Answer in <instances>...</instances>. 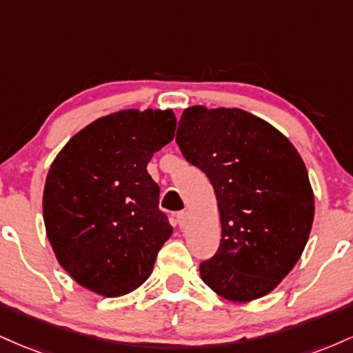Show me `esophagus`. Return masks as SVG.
I'll use <instances>...</instances> for the list:
<instances>
[{"mask_svg":"<svg viewBox=\"0 0 353 353\" xmlns=\"http://www.w3.org/2000/svg\"><path fill=\"white\" fill-rule=\"evenodd\" d=\"M176 221H178V225H180L181 228H183L185 225L188 223V212H187V210H183V212L176 213Z\"/></svg>","mask_w":353,"mask_h":353,"instance_id":"1","label":"esophagus"}]
</instances>
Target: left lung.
I'll return each instance as SVG.
<instances>
[{"instance_id":"8db88e82","label":"left lung","mask_w":353,"mask_h":353,"mask_svg":"<svg viewBox=\"0 0 353 353\" xmlns=\"http://www.w3.org/2000/svg\"><path fill=\"white\" fill-rule=\"evenodd\" d=\"M176 143L219 203L220 248L200 263L201 280L232 302L270 294L302 256L314 223L302 157L275 126L240 108H187Z\"/></svg>"}]
</instances>
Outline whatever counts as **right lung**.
I'll list each match as a JSON object with an SVG mask.
<instances>
[{
  "mask_svg": "<svg viewBox=\"0 0 353 353\" xmlns=\"http://www.w3.org/2000/svg\"><path fill=\"white\" fill-rule=\"evenodd\" d=\"M175 128L172 110H121L80 130L51 163L43 192L46 235L81 287L121 296L152 273L173 228L146 165Z\"/></svg>",
  "mask_w": 353,
  "mask_h": 353,
  "instance_id": "right-lung-1",
  "label": "right lung"
}]
</instances>
